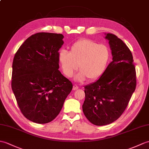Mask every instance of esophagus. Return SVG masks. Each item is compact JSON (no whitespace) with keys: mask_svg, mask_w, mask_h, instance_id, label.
I'll return each instance as SVG.
<instances>
[{"mask_svg":"<svg viewBox=\"0 0 149 149\" xmlns=\"http://www.w3.org/2000/svg\"><path fill=\"white\" fill-rule=\"evenodd\" d=\"M79 89L78 86L74 84V85L73 86V88H72V90H73V91H75V90H77V89Z\"/></svg>","mask_w":149,"mask_h":149,"instance_id":"esophagus-1","label":"esophagus"}]
</instances>
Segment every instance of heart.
<instances>
[{
  "label": "heart",
  "mask_w": 149,
  "mask_h": 149,
  "mask_svg": "<svg viewBox=\"0 0 149 149\" xmlns=\"http://www.w3.org/2000/svg\"><path fill=\"white\" fill-rule=\"evenodd\" d=\"M110 56V50L106 45L83 39L72 45L69 53L61 51L58 59L65 75L71 77L79 68L80 72L75 79L77 82H82L86 78L94 81L101 77Z\"/></svg>",
  "instance_id": "obj_1"
}]
</instances>
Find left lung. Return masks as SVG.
<instances>
[{"label":"left lung","mask_w":149,"mask_h":149,"mask_svg":"<svg viewBox=\"0 0 149 149\" xmlns=\"http://www.w3.org/2000/svg\"><path fill=\"white\" fill-rule=\"evenodd\" d=\"M112 61L98 80L84 86L82 110L89 122L104 126L115 121L125 110L136 85L133 58L123 41L105 33Z\"/></svg>","instance_id":"1"}]
</instances>
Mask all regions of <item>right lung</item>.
<instances>
[{
  "mask_svg": "<svg viewBox=\"0 0 149 149\" xmlns=\"http://www.w3.org/2000/svg\"><path fill=\"white\" fill-rule=\"evenodd\" d=\"M63 37L60 33L33 34L14 57L13 91L21 112L33 123L46 124L56 118L73 87L58 70Z\"/></svg>",
  "mask_w": 149,
  "mask_h": 149,
  "instance_id": "add662e5",
  "label": "right lung"
}]
</instances>
